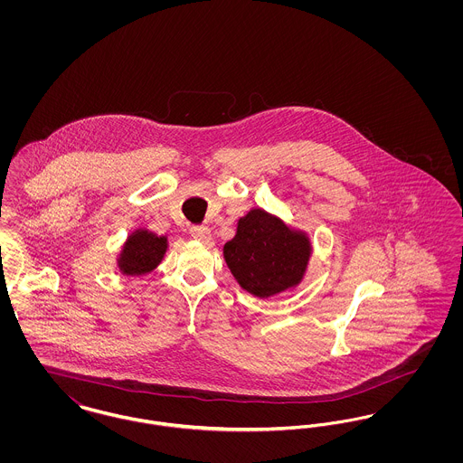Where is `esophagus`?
Returning <instances> with one entry per match:
<instances>
[{
  "instance_id": "obj_1",
  "label": "esophagus",
  "mask_w": 463,
  "mask_h": 463,
  "mask_svg": "<svg viewBox=\"0 0 463 463\" xmlns=\"http://www.w3.org/2000/svg\"><path fill=\"white\" fill-rule=\"evenodd\" d=\"M191 236L196 240V241L208 242L212 238V231L204 225H196L191 229Z\"/></svg>"
}]
</instances>
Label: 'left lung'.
<instances>
[{"instance_id": "obj_1", "label": "left lung", "mask_w": 463, "mask_h": 463, "mask_svg": "<svg viewBox=\"0 0 463 463\" xmlns=\"http://www.w3.org/2000/svg\"><path fill=\"white\" fill-rule=\"evenodd\" d=\"M312 257L307 232L264 208H251L223 244V260L238 285L253 297L270 298L298 287Z\"/></svg>"}]
</instances>
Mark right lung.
Here are the masks:
<instances>
[{
    "mask_svg": "<svg viewBox=\"0 0 463 463\" xmlns=\"http://www.w3.org/2000/svg\"><path fill=\"white\" fill-rule=\"evenodd\" d=\"M168 238L157 236L147 227H137L121 244L116 265L123 276H146L151 274L163 262L168 251Z\"/></svg>",
    "mask_w": 463,
    "mask_h": 463,
    "instance_id": "right-lung-1",
    "label": "right lung"
}]
</instances>
